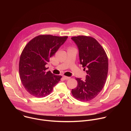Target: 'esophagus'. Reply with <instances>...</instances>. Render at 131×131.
Wrapping results in <instances>:
<instances>
[{"label": "esophagus", "mask_w": 131, "mask_h": 131, "mask_svg": "<svg viewBox=\"0 0 131 131\" xmlns=\"http://www.w3.org/2000/svg\"><path fill=\"white\" fill-rule=\"evenodd\" d=\"M63 78L65 80H68V79H69L71 78L70 77H67V76H63Z\"/></svg>", "instance_id": "1"}]
</instances>
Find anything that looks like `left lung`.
Wrapping results in <instances>:
<instances>
[{
    "label": "left lung",
    "instance_id": "left-lung-1",
    "mask_svg": "<svg viewBox=\"0 0 131 131\" xmlns=\"http://www.w3.org/2000/svg\"><path fill=\"white\" fill-rule=\"evenodd\" d=\"M71 39L78 48L80 64L87 73L85 81L76 78L78 84L72 89V95L78 101H90L99 94L106 83L108 57L102 46L93 37L78 36Z\"/></svg>",
    "mask_w": 131,
    "mask_h": 131
}]
</instances>
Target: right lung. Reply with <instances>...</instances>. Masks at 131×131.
<instances>
[{"label":"right lung","instance_id":"1","mask_svg":"<svg viewBox=\"0 0 131 131\" xmlns=\"http://www.w3.org/2000/svg\"><path fill=\"white\" fill-rule=\"evenodd\" d=\"M67 38L41 35L32 39L24 48L20 59L19 74L24 88L32 96H48L60 81L62 76L47 71L46 65Z\"/></svg>","mask_w":131,"mask_h":131}]
</instances>
